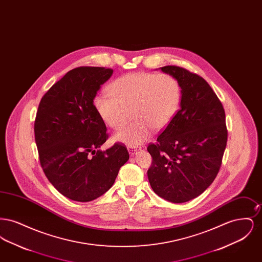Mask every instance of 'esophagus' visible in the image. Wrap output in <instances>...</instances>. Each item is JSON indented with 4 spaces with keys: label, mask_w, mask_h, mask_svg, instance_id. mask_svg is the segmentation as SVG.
<instances>
[{
    "label": "esophagus",
    "mask_w": 262,
    "mask_h": 262,
    "mask_svg": "<svg viewBox=\"0 0 262 262\" xmlns=\"http://www.w3.org/2000/svg\"><path fill=\"white\" fill-rule=\"evenodd\" d=\"M141 147H127V151L130 155H135L137 154V151H140Z\"/></svg>",
    "instance_id": "obj_1"
}]
</instances>
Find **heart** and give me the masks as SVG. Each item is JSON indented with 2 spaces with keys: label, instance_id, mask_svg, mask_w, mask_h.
Wrapping results in <instances>:
<instances>
[{
  "label": "heart",
  "instance_id": "obj_1",
  "mask_svg": "<svg viewBox=\"0 0 262 262\" xmlns=\"http://www.w3.org/2000/svg\"><path fill=\"white\" fill-rule=\"evenodd\" d=\"M108 95H98L94 108L113 129L123 127L132 114L133 123L114 136L129 147L146 142L152 129L159 132L171 123L181 102L179 81L167 74L137 73L123 75L109 86Z\"/></svg>",
  "mask_w": 262,
  "mask_h": 262
}]
</instances>
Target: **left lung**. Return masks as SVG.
<instances>
[{
	"mask_svg": "<svg viewBox=\"0 0 262 262\" xmlns=\"http://www.w3.org/2000/svg\"><path fill=\"white\" fill-rule=\"evenodd\" d=\"M181 86L180 110L147 150L153 162L150 186L165 200L183 203L200 195L221 167L228 132L222 103L200 75L186 69L159 68Z\"/></svg>",
	"mask_w": 262,
	"mask_h": 262,
	"instance_id": "8db88e82",
	"label": "left lung"
}]
</instances>
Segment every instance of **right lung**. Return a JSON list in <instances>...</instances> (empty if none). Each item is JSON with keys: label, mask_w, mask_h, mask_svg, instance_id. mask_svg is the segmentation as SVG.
Returning <instances> with one entry per match:
<instances>
[{"label": "right lung", "mask_w": 262, "mask_h": 262, "mask_svg": "<svg viewBox=\"0 0 262 262\" xmlns=\"http://www.w3.org/2000/svg\"><path fill=\"white\" fill-rule=\"evenodd\" d=\"M113 70L80 67L70 71L42 97L34 124L42 169L70 200L88 202L112 187L129 155L125 145L102 151L107 127L94 108Z\"/></svg>", "instance_id": "add662e5"}]
</instances>
